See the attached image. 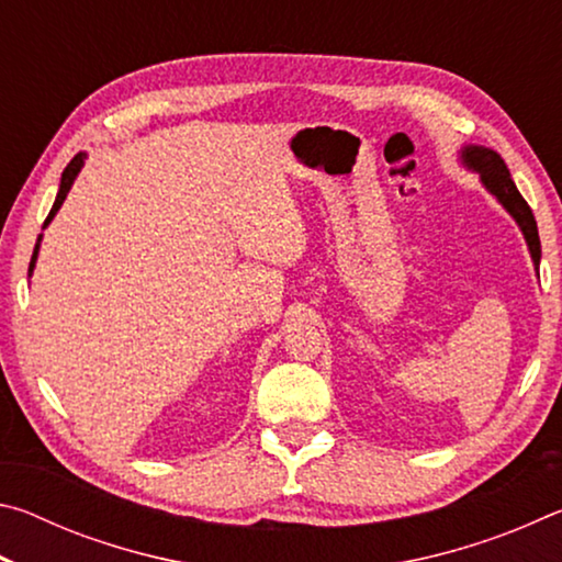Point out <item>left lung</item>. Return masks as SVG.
Wrapping results in <instances>:
<instances>
[{
  "label": "left lung",
  "instance_id": "1",
  "mask_svg": "<svg viewBox=\"0 0 562 562\" xmlns=\"http://www.w3.org/2000/svg\"><path fill=\"white\" fill-rule=\"evenodd\" d=\"M461 160L465 168H471L481 176V183L486 186L488 193L496 195V201L506 207V211L513 215V221L518 223L520 233L528 243L532 265H536V270H538L540 268V237H538L536 217H532L530 205L522 201V195L518 193V188H516V183H513V178L508 173L506 164H503V158L491 148L465 146L461 150Z\"/></svg>",
  "mask_w": 562,
  "mask_h": 562
}]
</instances>
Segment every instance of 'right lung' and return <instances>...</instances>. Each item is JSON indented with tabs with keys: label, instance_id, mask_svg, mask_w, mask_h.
I'll return each instance as SVG.
<instances>
[{
	"label": "right lung",
	"instance_id": "add662e5",
	"mask_svg": "<svg viewBox=\"0 0 562 562\" xmlns=\"http://www.w3.org/2000/svg\"><path fill=\"white\" fill-rule=\"evenodd\" d=\"M83 160H87V154H76V156L71 158V164L64 168L59 193H56V201H54V205H52L49 215H46L44 227L54 221V215H56V213H59V207H61V203L66 201V195H69V190H71V186H74L76 176H79V170L83 168ZM40 240H42V235H40ZM40 240H36V247H34V255H32V262H30V274H32V270H34V265H36V255H40Z\"/></svg>",
	"mask_w": 562,
	"mask_h": 562
}]
</instances>
